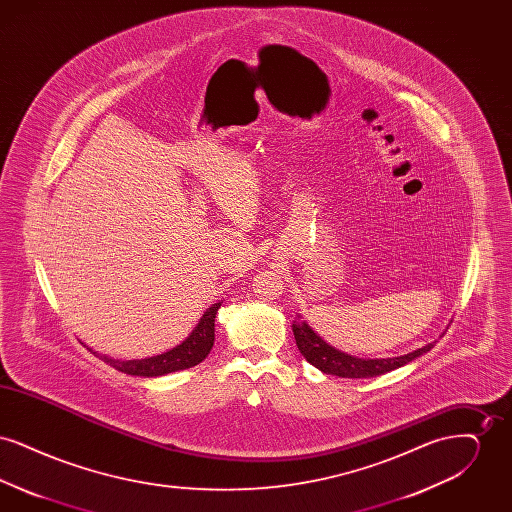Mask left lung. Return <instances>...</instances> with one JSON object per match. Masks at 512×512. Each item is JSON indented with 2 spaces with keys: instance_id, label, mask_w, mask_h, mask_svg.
I'll list each match as a JSON object with an SVG mask.
<instances>
[{
  "instance_id": "8db88e82",
  "label": "left lung",
  "mask_w": 512,
  "mask_h": 512,
  "mask_svg": "<svg viewBox=\"0 0 512 512\" xmlns=\"http://www.w3.org/2000/svg\"><path fill=\"white\" fill-rule=\"evenodd\" d=\"M292 328L295 343H297L301 355L311 365L317 366L318 370H322L324 374H334V376H340V378H372V376L386 374V372L407 365V363L414 361L416 357L428 353L436 343V341H432V343L416 349L413 353H407V355H401V357L359 359V357L341 353L336 347L328 345L307 322L295 320Z\"/></svg>"
}]
</instances>
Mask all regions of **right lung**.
<instances>
[{
  "mask_svg": "<svg viewBox=\"0 0 512 512\" xmlns=\"http://www.w3.org/2000/svg\"><path fill=\"white\" fill-rule=\"evenodd\" d=\"M219 303L211 305L205 315L199 318L197 326L192 330V334L182 341L180 345L172 347L171 351L155 355V357H147V359H134V361H117L111 357H101V361H105L107 365L121 370L124 374L130 376H163L169 372L176 370H184V368H192L199 365L213 349L215 343V317L219 311Z\"/></svg>",
  "mask_w": 512,
  "mask_h": 512,
  "instance_id": "right-lung-1",
  "label": "right lung"
}]
</instances>
